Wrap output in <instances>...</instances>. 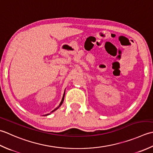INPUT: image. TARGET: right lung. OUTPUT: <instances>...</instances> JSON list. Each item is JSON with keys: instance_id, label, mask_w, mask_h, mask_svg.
Returning <instances> with one entry per match:
<instances>
[{"instance_id": "obj_1", "label": "right lung", "mask_w": 153, "mask_h": 153, "mask_svg": "<svg viewBox=\"0 0 153 153\" xmlns=\"http://www.w3.org/2000/svg\"><path fill=\"white\" fill-rule=\"evenodd\" d=\"M65 92H64V94H63V98H62V100H61V102H60V104H59V106L57 107V108H56L55 109H54L52 111H51V113H49V114H46V115H45V116H48V115H50L52 112H53V111H55V110H57V109L61 106V105H62V104H63V101H64V98H65Z\"/></svg>"}]
</instances>
